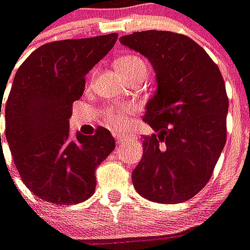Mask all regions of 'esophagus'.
Returning <instances> with one entry per match:
<instances>
[{"mask_svg": "<svg viewBox=\"0 0 250 250\" xmlns=\"http://www.w3.org/2000/svg\"><path fill=\"white\" fill-rule=\"evenodd\" d=\"M115 139L118 140V142H119V143H125V140H128L130 139V136H128V135H122V134H116L115 135Z\"/></svg>", "mask_w": 250, "mask_h": 250, "instance_id": "obj_1", "label": "esophagus"}]
</instances>
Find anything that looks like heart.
Here are the masks:
<instances>
[{
	"instance_id": "heart-1",
	"label": "heart",
	"mask_w": 250,
	"mask_h": 250,
	"mask_svg": "<svg viewBox=\"0 0 250 250\" xmlns=\"http://www.w3.org/2000/svg\"><path fill=\"white\" fill-rule=\"evenodd\" d=\"M116 70L122 74V77H127V75H132V74H146V63L144 61L140 58L139 55L135 54H127L123 55L122 58L116 61ZM128 110L127 108H110L106 112V119L111 125L114 127H125V115H127Z\"/></svg>"
}]
</instances>
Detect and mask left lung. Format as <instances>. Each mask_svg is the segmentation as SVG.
<instances>
[{
  "instance_id": "8db88e82",
  "label": "left lung",
  "mask_w": 250,
  "mask_h": 250,
  "mask_svg": "<svg viewBox=\"0 0 250 250\" xmlns=\"http://www.w3.org/2000/svg\"><path fill=\"white\" fill-rule=\"evenodd\" d=\"M120 42L148 58L158 79L143 116L155 134L144 136L135 189L162 204L189 200L209 182L227 142L229 103L219 66L172 31H135Z\"/></svg>"
}]
</instances>
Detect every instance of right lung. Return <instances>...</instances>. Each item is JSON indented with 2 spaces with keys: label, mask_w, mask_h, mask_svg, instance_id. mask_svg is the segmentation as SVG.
<instances>
[{
  "label": "right lung",
  "mask_w": 250,
  "mask_h": 250,
  "mask_svg": "<svg viewBox=\"0 0 250 250\" xmlns=\"http://www.w3.org/2000/svg\"><path fill=\"white\" fill-rule=\"evenodd\" d=\"M118 33L49 42L17 70L5 106L6 135L22 182L50 204L70 205L95 192V169L115 148L110 131L71 135L73 103L86 74L110 51ZM5 87L0 88V116ZM1 142V134H0Z\"/></svg>",
  "instance_id": "right-lung-1"
}]
</instances>
